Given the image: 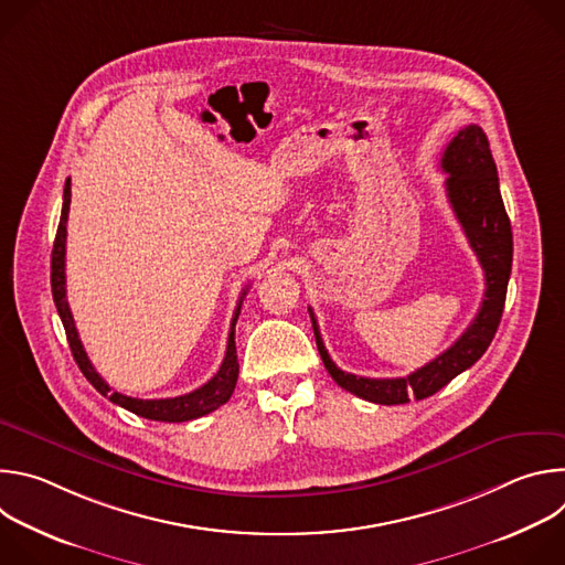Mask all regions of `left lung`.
I'll use <instances>...</instances> for the list:
<instances>
[{"label": "left lung", "mask_w": 565, "mask_h": 565, "mask_svg": "<svg viewBox=\"0 0 565 565\" xmlns=\"http://www.w3.org/2000/svg\"><path fill=\"white\" fill-rule=\"evenodd\" d=\"M440 168L447 172L445 190L451 210L486 273V295L465 333L445 353L407 377H362L338 369L321 342L315 312L308 308L317 351L331 377L342 388L375 405H405L412 397L425 399L434 395L482 358L501 324L512 273V225L501 199L499 172L486 131L478 125L462 127L445 147Z\"/></svg>", "instance_id": "left-lung-1"}]
</instances>
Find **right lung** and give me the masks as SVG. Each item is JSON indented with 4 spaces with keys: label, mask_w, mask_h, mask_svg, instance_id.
<instances>
[{
    "label": "right lung",
    "mask_w": 565,
    "mask_h": 565,
    "mask_svg": "<svg viewBox=\"0 0 565 565\" xmlns=\"http://www.w3.org/2000/svg\"><path fill=\"white\" fill-rule=\"evenodd\" d=\"M68 205H71V181L66 179L64 183V203H62V214H60V225H57V234H55V244H53V253H51V290H53V301L57 308V315L64 324L66 331V340L73 353L75 364L83 371V375L94 384V388L98 393H103L105 397H109L114 405L147 418V420H160V423H185V420H194L201 418L214 409H218L221 405L230 399L234 386H236V377H238V360H236V344H234V324L236 317L241 310V301H244L248 288L241 292V299L236 303L232 324H230V335H227V349H225V358L221 369L216 371V375L212 380H207L203 386H199L192 393L179 395V397H160V399H140V397H129L125 393L111 391V386L98 375V371L94 369V364L89 362L83 342L77 338L75 331V321L66 301V277H64V255H66V218H68Z\"/></svg>",
    "instance_id": "add662e5"
}]
</instances>
